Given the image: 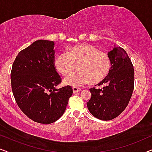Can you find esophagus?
<instances>
[{
    "instance_id": "obj_1",
    "label": "esophagus",
    "mask_w": 152,
    "mask_h": 152,
    "mask_svg": "<svg viewBox=\"0 0 152 152\" xmlns=\"http://www.w3.org/2000/svg\"><path fill=\"white\" fill-rule=\"evenodd\" d=\"M72 91H73V93H76L82 91V89L77 88V87H73V88H72Z\"/></svg>"
}]
</instances>
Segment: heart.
Listing matches in <instances>:
<instances>
[{"label": "heart", "instance_id": "1", "mask_svg": "<svg viewBox=\"0 0 152 152\" xmlns=\"http://www.w3.org/2000/svg\"><path fill=\"white\" fill-rule=\"evenodd\" d=\"M55 66L64 76L73 73L78 66L79 72L64 80V84L75 87L88 84H97L109 75L111 61L108 54L100 52L91 45H76L67 53L60 54L56 58Z\"/></svg>", "mask_w": 152, "mask_h": 152}]
</instances>
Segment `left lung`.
<instances>
[{
  "label": "left lung",
  "instance_id": "left-lung-1",
  "mask_svg": "<svg viewBox=\"0 0 152 152\" xmlns=\"http://www.w3.org/2000/svg\"><path fill=\"white\" fill-rule=\"evenodd\" d=\"M111 61L108 76L98 86L103 88H90L91 97L87 107L95 118L110 120L118 117L127 107L134 87V66L127 53L120 47L109 52Z\"/></svg>",
  "mask_w": 152,
  "mask_h": 152
}]
</instances>
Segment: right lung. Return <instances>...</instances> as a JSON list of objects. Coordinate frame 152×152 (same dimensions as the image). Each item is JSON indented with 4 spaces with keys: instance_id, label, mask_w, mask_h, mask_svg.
<instances>
[{
    "instance_id": "right-lung-1",
    "label": "right lung",
    "mask_w": 152,
    "mask_h": 152,
    "mask_svg": "<svg viewBox=\"0 0 152 152\" xmlns=\"http://www.w3.org/2000/svg\"><path fill=\"white\" fill-rule=\"evenodd\" d=\"M54 41L37 40L18 53L11 71L12 90L20 110L33 121L51 124L61 118L72 94L57 89L61 78L55 66Z\"/></svg>"
}]
</instances>
